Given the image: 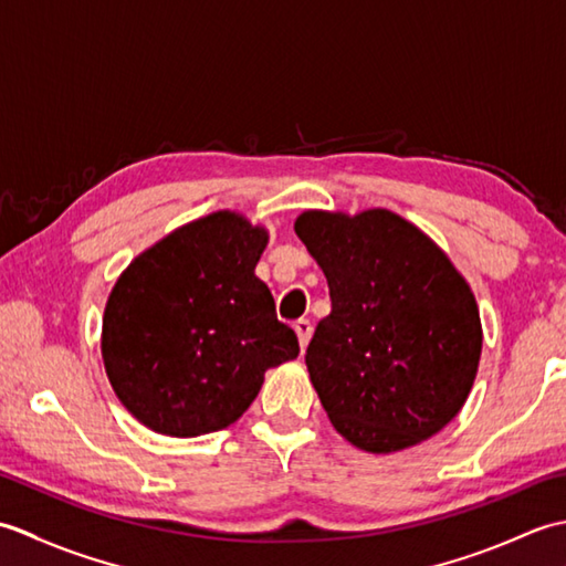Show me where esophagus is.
Here are the masks:
<instances>
[{
  "instance_id": "obj_1",
  "label": "esophagus",
  "mask_w": 566,
  "mask_h": 566,
  "mask_svg": "<svg viewBox=\"0 0 566 566\" xmlns=\"http://www.w3.org/2000/svg\"><path fill=\"white\" fill-rule=\"evenodd\" d=\"M294 331L298 335V345H302V350H306V345L311 340V335H314V326H311V321H296L294 323Z\"/></svg>"
}]
</instances>
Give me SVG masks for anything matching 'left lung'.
<instances>
[{
    "instance_id": "8db88e82",
    "label": "left lung",
    "mask_w": 566,
    "mask_h": 566,
    "mask_svg": "<svg viewBox=\"0 0 566 566\" xmlns=\"http://www.w3.org/2000/svg\"><path fill=\"white\" fill-rule=\"evenodd\" d=\"M294 231L331 290L306 367L333 428L375 454L436 436L462 411L482 357V318L464 276L389 209H311Z\"/></svg>"
}]
</instances>
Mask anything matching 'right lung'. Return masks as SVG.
I'll use <instances>...</instances> for the list:
<instances>
[{
    "instance_id": "right-lung-1",
    "label": "right lung",
    "mask_w": 566,
    "mask_h": 566,
    "mask_svg": "<svg viewBox=\"0 0 566 566\" xmlns=\"http://www.w3.org/2000/svg\"><path fill=\"white\" fill-rule=\"evenodd\" d=\"M268 231L213 211L143 250L106 298L102 357L118 401L170 438L223 430L243 416L264 371L298 355L255 276Z\"/></svg>"
}]
</instances>
